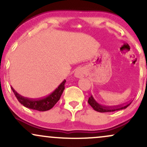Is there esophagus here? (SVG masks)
Listing matches in <instances>:
<instances>
[{
    "label": "esophagus",
    "mask_w": 147,
    "mask_h": 147,
    "mask_svg": "<svg viewBox=\"0 0 147 147\" xmlns=\"http://www.w3.org/2000/svg\"><path fill=\"white\" fill-rule=\"evenodd\" d=\"M83 76V72L82 70H81L80 68L77 69L75 71V77L77 78H81V77Z\"/></svg>",
    "instance_id": "obj_1"
}]
</instances>
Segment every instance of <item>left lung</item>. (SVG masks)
Instances as JSON below:
<instances>
[{
    "label": "left lung",
    "instance_id": "left-lung-1",
    "mask_svg": "<svg viewBox=\"0 0 147 147\" xmlns=\"http://www.w3.org/2000/svg\"><path fill=\"white\" fill-rule=\"evenodd\" d=\"M88 104L92 106V109L94 110L97 111V112L100 113H110V112H114V111H119V110H123V109H125L129 106L130 104H131V102L129 104H126V105H124L122 106H120V107H111V106H104L103 105H101L99 104L97 101L95 100V98H94L92 96L89 97L88 101Z\"/></svg>",
    "mask_w": 147,
    "mask_h": 147
}]
</instances>
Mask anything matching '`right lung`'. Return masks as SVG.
I'll list each match as a JSON object with an SVG mask.
<instances>
[{"label":"right lung","mask_w":147,"mask_h":147,"mask_svg":"<svg viewBox=\"0 0 147 147\" xmlns=\"http://www.w3.org/2000/svg\"><path fill=\"white\" fill-rule=\"evenodd\" d=\"M65 82H66L65 79H64L58 86V87L56 88V89L52 91L51 93L44 97L38 99H29L23 97L19 95L17 92H16V90L12 87L11 86V88L18 102L25 107L38 111H46L51 109L59 100L63 90L65 89Z\"/></svg>","instance_id":"right-lung-1"}]
</instances>
